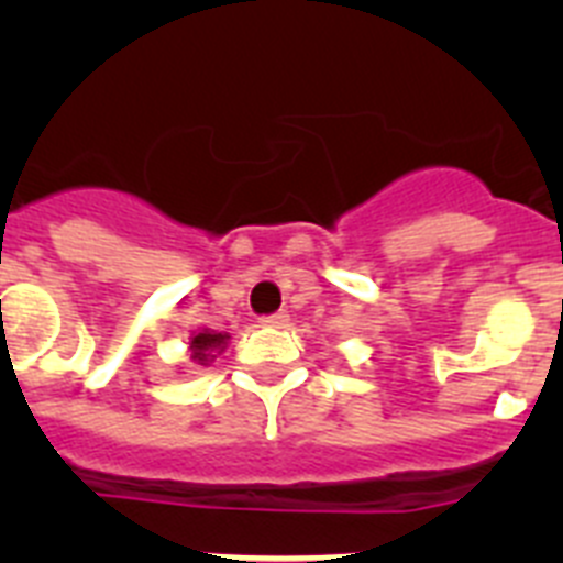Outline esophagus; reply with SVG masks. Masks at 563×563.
I'll use <instances>...</instances> for the list:
<instances>
[{
  "mask_svg": "<svg viewBox=\"0 0 563 563\" xmlns=\"http://www.w3.org/2000/svg\"><path fill=\"white\" fill-rule=\"evenodd\" d=\"M287 321H290V318H287L285 312H276V316L258 318V324H262V327H273V330H282V327H287Z\"/></svg>",
  "mask_w": 563,
  "mask_h": 563,
  "instance_id": "1",
  "label": "esophagus"
}]
</instances>
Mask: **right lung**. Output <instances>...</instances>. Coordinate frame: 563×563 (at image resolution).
Segmentation results:
<instances>
[{
    "instance_id": "obj_1",
    "label": "right lung",
    "mask_w": 563,
    "mask_h": 563,
    "mask_svg": "<svg viewBox=\"0 0 563 563\" xmlns=\"http://www.w3.org/2000/svg\"><path fill=\"white\" fill-rule=\"evenodd\" d=\"M228 338H231L228 332L200 327V330H194L191 338H188V357H191L197 366H211L213 357L220 355V352H225Z\"/></svg>"
}]
</instances>
